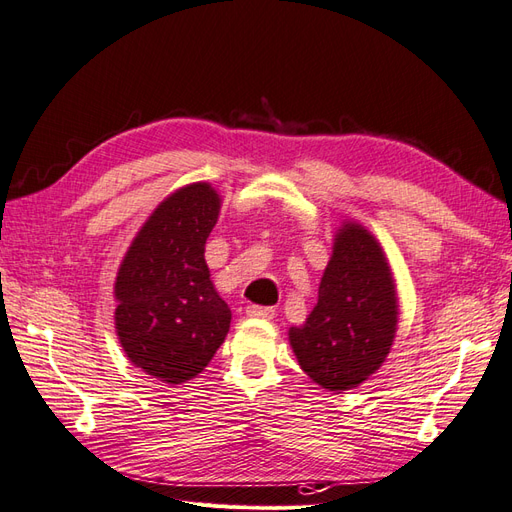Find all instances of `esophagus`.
Returning <instances> with one entry per match:
<instances>
[{"mask_svg": "<svg viewBox=\"0 0 512 512\" xmlns=\"http://www.w3.org/2000/svg\"><path fill=\"white\" fill-rule=\"evenodd\" d=\"M247 315H249V317H258V319H271L273 315H276V308H273V306L249 304V306H247Z\"/></svg>", "mask_w": 512, "mask_h": 512, "instance_id": "obj_1", "label": "esophagus"}]
</instances>
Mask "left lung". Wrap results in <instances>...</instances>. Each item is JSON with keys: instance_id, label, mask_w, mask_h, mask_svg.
I'll return each mask as SVG.
<instances>
[{"instance_id": "8db88e82", "label": "left lung", "mask_w": 512, "mask_h": 512, "mask_svg": "<svg viewBox=\"0 0 512 512\" xmlns=\"http://www.w3.org/2000/svg\"><path fill=\"white\" fill-rule=\"evenodd\" d=\"M395 328V284L382 247L363 226L345 223L317 306L302 328L289 330L297 363L323 389H354L384 363Z\"/></svg>"}]
</instances>
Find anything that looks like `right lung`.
I'll return each mask as SVG.
<instances>
[{
	"mask_svg": "<svg viewBox=\"0 0 512 512\" xmlns=\"http://www.w3.org/2000/svg\"><path fill=\"white\" fill-rule=\"evenodd\" d=\"M221 199L197 182L169 195L136 234L115 282V326L136 367L167 384L195 378L230 330L204 245Z\"/></svg>",
	"mask_w": 512,
	"mask_h": 512,
	"instance_id": "1",
	"label": "right lung"
}]
</instances>
